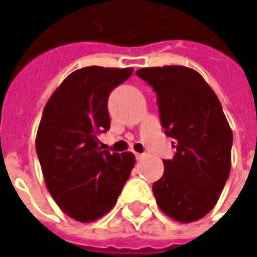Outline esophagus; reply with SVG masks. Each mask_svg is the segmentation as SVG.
I'll return each mask as SVG.
<instances>
[{"instance_id": "1", "label": "esophagus", "mask_w": 257, "mask_h": 257, "mask_svg": "<svg viewBox=\"0 0 257 257\" xmlns=\"http://www.w3.org/2000/svg\"><path fill=\"white\" fill-rule=\"evenodd\" d=\"M135 157H136V160L139 161V160H142L143 157H145V154H142V153H135Z\"/></svg>"}]
</instances>
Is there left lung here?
<instances>
[{
  "instance_id": "obj_1",
  "label": "left lung",
  "mask_w": 257,
  "mask_h": 257,
  "mask_svg": "<svg viewBox=\"0 0 257 257\" xmlns=\"http://www.w3.org/2000/svg\"><path fill=\"white\" fill-rule=\"evenodd\" d=\"M136 75L153 87L164 134L175 139V156L163 160L164 174L153 184L157 204L172 220L196 221L216 206L231 171L232 132L221 103L186 66L142 68Z\"/></svg>"
}]
</instances>
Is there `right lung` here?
Instances as JSON below:
<instances>
[{"mask_svg":"<svg viewBox=\"0 0 257 257\" xmlns=\"http://www.w3.org/2000/svg\"><path fill=\"white\" fill-rule=\"evenodd\" d=\"M132 68L86 66L72 72L44 107L36 152L47 189L76 221L107 214L135 166L131 152L101 150L97 135L110 129L108 97Z\"/></svg>","mask_w":257,"mask_h":257,"instance_id":"right-lung-1","label":"right lung"}]
</instances>
